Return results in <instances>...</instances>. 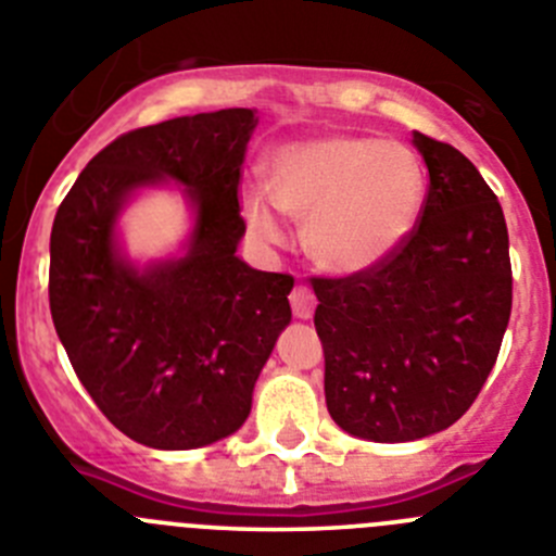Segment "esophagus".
Masks as SVG:
<instances>
[{
	"label": "esophagus",
	"instance_id": "34e87169",
	"mask_svg": "<svg viewBox=\"0 0 556 556\" xmlns=\"http://www.w3.org/2000/svg\"><path fill=\"white\" fill-rule=\"evenodd\" d=\"M289 303H292V314L298 320H308L314 314V306H317V298H314L312 289L298 283V287L292 289V294H289Z\"/></svg>",
	"mask_w": 556,
	"mask_h": 556
}]
</instances>
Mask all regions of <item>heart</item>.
<instances>
[{"label":"heart","instance_id":"1","mask_svg":"<svg viewBox=\"0 0 556 556\" xmlns=\"http://www.w3.org/2000/svg\"><path fill=\"white\" fill-rule=\"evenodd\" d=\"M267 191L244 189L242 214L267 242L283 236L275 205L306 223L320 267L356 275L384 264L415 230L426 175L409 147L356 132L292 141L269 155Z\"/></svg>","mask_w":556,"mask_h":556}]
</instances>
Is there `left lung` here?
I'll use <instances>...</instances> for the list:
<instances>
[{"label":"left lung","instance_id":"obj_1","mask_svg":"<svg viewBox=\"0 0 556 556\" xmlns=\"http://www.w3.org/2000/svg\"><path fill=\"white\" fill-rule=\"evenodd\" d=\"M429 166L415 230L384 264L312 278L333 424L409 443L456 424L481 392L513 312L504 211L456 147L412 132Z\"/></svg>","mask_w":556,"mask_h":556}]
</instances>
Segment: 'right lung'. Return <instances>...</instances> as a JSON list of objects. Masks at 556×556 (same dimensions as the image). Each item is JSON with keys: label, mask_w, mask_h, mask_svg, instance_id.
<instances>
[{"label": "right lung", "mask_w": 556, "mask_h": 556, "mask_svg": "<svg viewBox=\"0 0 556 556\" xmlns=\"http://www.w3.org/2000/svg\"><path fill=\"white\" fill-rule=\"evenodd\" d=\"M255 125L250 108H225L125 132L88 161L55 214L49 312L58 337L102 415L150 448H203L233 434L292 320V275L236 255ZM161 179L187 186L195 233L184 260L136 270L112 228L131 191Z\"/></svg>", "instance_id": "1"}]
</instances>
